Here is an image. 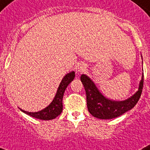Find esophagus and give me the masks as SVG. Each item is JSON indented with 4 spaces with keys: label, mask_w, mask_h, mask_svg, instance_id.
<instances>
[{
    "label": "esophagus",
    "mask_w": 150,
    "mask_h": 150,
    "mask_svg": "<svg viewBox=\"0 0 150 150\" xmlns=\"http://www.w3.org/2000/svg\"><path fill=\"white\" fill-rule=\"evenodd\" d=\"M85 66L83 64H79V65L76 67V71L77 72H82V71L84 70Z\"/></svg>",
    "instance_id": "1"
}]
</instances>
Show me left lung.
I'll list each match as a JSON object with an SVG mask.
<instances>
[{
	"label": "left lung",
	"mask_w": 150,
	"mask_h": 150,
	"mask_svg": "<svg viewBox=\"0 0 150 150\" xmlns=\"http://www.w3.org/2000/svg\"><path fill=\"white\" fill-rule=\"evenodd\" d=\"M144 75L142 73L139 90L130 98L115 101L106 98L87 75H81V81L86 93L87 107L89 113L99 119H112L119 117L135 107L142 94Z\"/></svg>",
	"instance_id": "8db88e82"
}]
</instances>
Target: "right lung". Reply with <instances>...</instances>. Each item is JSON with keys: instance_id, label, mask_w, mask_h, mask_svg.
Wrapping results in <instances>:
<instances>
[{"instance_id": "obj_1", "label": "right lung", "mask_w": 150, "mask_h": 150, "mask_svg": "<svg viewBox=\"0 0 150 150\" xmlns=\"http://www.w3.org/2000/svg\"><path fill=\"white\" fill-rule=\"evenodd\" d=\"M75 76V71H71L68 73L62 79V81L59 85L57 93L54 96V100L50 103L49 106L44 108L43 110L38 112H28L23 110L20 109L23 113L28 114L29 116L35 117V118L40 119V120H52L60 115L63 110V104H62V99H63L64 93L65 91L66 88L70 84V82L73 81Z\"/></svg>"}]
</instances>
